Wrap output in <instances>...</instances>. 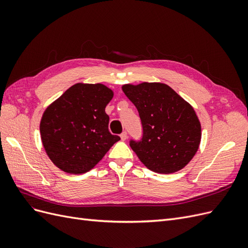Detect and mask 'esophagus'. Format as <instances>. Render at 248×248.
Wrapping results in <instances>:
<instances>
[{
  "instance_id": "34e87169",
  "label": "esophagus",
  "mask_w": 248,
  "mask_h": 248,
  "mask_svg": "<svg viewBox=\"0 0 248 248\" xmlns=\"http://www.w3.org/2000/svg\"><path fill=\"white\" fill-rule=\"evenodd\" d=\"M120 137H121V140H125L127 139V132H126V131H123V132L121 133V136H120Z\"/></svg>"
}]
</instances>
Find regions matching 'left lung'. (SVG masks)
<instances>
[{"instance_id": "8db88e82", "label": "left lung", "mask_w": 248, "mask_h": 248, "mask_svg": "<svg viewBox=\"0 0 248 248\" xmlns=\"http://www.w3.org/2000/svg\"><path fill=\"white\" fill-rule=\"evenodd\" d=\"M122 90L140 118L141 139L129 140L140 160L159 174L183 169L197 153L202 137L192 107L160 82L124 85Z\"/></svg>"}]
</instances>
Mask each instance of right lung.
<instances>
[{"label":"right lung","mask_w":248,"mask_h":248,"mask_svg":"<svg viewBox=\"0 0 248 248\" xmlns=\"http://www.w3.org/2000/svg\"><path fill=\"white\" fill-rule=\"evenodd\" d=\"M114 93L102 84H76L46 109L40 134L54 164L69 174L92 170L120 140L108 130L106 107Z\"/></svg>","instance_id":"1"}]
</instances>
